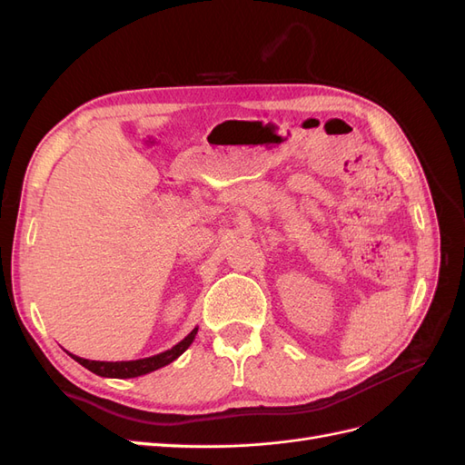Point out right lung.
Wrapping results in <instances>:
<instances>
[{"label":"right lung","mask_w":465,"mask_h":465,"mask_svg":"<svg viewBox=\"0 0 465 465\" xmlns=\"http://www.w3.org/2000/svg\"><path fill=\"white\" fill-rule=\"evenodd\" d=\"M195 333H198V328H193L184 340L180 343H176L173 349L164 351V353L159 355H153V357H145V359H137V361H89V359H83L77 355H72L79 364H83L87 371L98 374V376H104V378H135V376H143L149 374L157 369L166 367V364H171L173 361H176L184 351L192 345V341L195 340Z\"/></svg>","instance_id":"obj_1"}]
</instances>
